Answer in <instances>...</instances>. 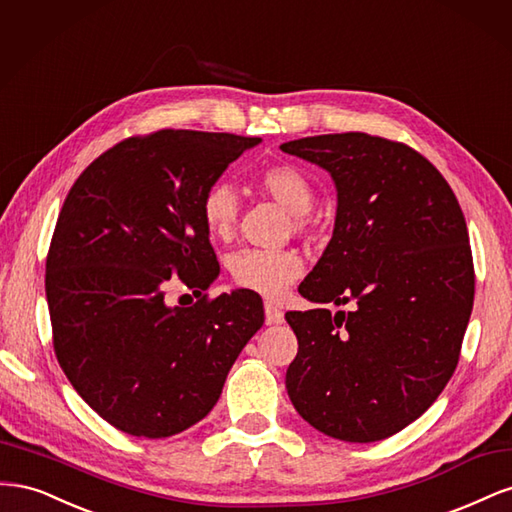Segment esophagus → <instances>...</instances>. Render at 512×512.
Returning a JSON list of instances; mask_svg holds the SVG:
<instances>
[{
  "label": "esophagus",
  "instance_id": "1",
  "mask_svg": "<svg viewBox=\"0 0 512 512\" xmlns=\"http://www.w3.org/2000/svg\"><path fill=\"white\" fill-rule=\"evenodd\" d=\"M265 322L267 324H282L284 322V312L271 301L265 303Z\"/></svg>",
  "mask_w": 512,
  "mask_h": 512
}]
</instances>
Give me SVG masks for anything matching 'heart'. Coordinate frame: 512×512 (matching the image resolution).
<instances>
[{"mask_svg":"<svg viewBox=\"0 0 512 512\" xmlns=\"http://www.w3.org/2000/svg\"><path fill=\"white\" fill-rule=\"evenodd\" d=\"M258 188L282 203L292 213V226L299 235L314 232V188L301 168L280 162L258 170ZM239 194L230 183L215 181L200 196V218L213 239L226 241L237 230ZM303 260L294 250H243L230 260L232 282L262 297L275 299L303 275Z\"/></svg>","mask_w":512,"mask_h":512,"instance_id":"1","label":"heart"}]
</instances>
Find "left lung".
<instances>
[{
    "label": "left lung",
    "mask_w": 512,
    "mask_h": 512,
    "mask_svg": "<svg viewBox=\"0 0 512 512\" xmlns=\"http://www.w3.org/2000/svg\"><path fill=\"white\" fill-rule=\"evenodd\" d=\"M329 170L333 239L299 292L352 312H288L299 352L292 406L344 442H376L416 421L459 363L474 303L468 226L440 170L406 143L365 132L280 147Z\"/></svg>",
    "instance_id": "left-lung-1"
}]
</instances>
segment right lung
<instances>
[{
  "mask_svg": "<svg viewBox=\"0 0 512 512\" xmlns=\"http://www.w3.org/2000/svg\"><path fill=\"white\" fill-rule=\"evenodd\" d=\"M256 136L158 130L123 138L70 188L46 254L53 348L106 423L168 438L205 418L265 322L256 292H205L220 265L200 196ZM199 299L170 306L168 283Z\"/></svg>",
  "mask_w": 512,
  "mask_h": 512,
  "instance_id": "right-lung-1",
  "label": "right lung"
}]
</instances>
